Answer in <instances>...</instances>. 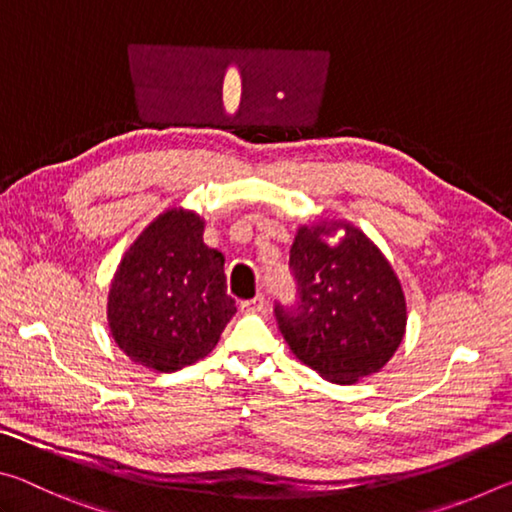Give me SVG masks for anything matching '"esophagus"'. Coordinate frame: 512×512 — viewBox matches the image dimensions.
Returning a JSON list of instances; mask_svg holds the SVG:
<instances>
[{
  "label": "esophagus",
  "instance_id": "esophagus-1",
  "mask_svg": "<svg viewBox=\"0 0 512 512\" xmlns=\"http://www.w3.org/2000/svg\"><path fill=\"white\" fill-rule=\"evenodd\" d=\"M264 296L262 293H257V296L253 298V300H244L241 302V311H244V314H259V311L264 309Z\"/></svg>",
  "mask_w": 512,
  "mask_h": 512
}]
</instances>
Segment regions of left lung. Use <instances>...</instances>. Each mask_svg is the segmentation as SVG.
<instances>
[{
	"instance_id": "1",
	"label": "left lung",
	"mask_w": 512,
	"mask_h": 512,
	"mask_svg": "<svg viewBox=\"0 0 512 512\" xmlns=\"http://www.w3.org/2000/svg\"><path fill=\"white\" fill-rule=\"evenodd\" d=\"M289 266L298 302L275 305V318L291 352L334 384L384 368L404 339L406 298L375 241L350 221L316 219L298 228Z\"/></svg>"
}]
</instances>
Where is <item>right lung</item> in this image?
I'll return each mask as SVG.
<instances>
[{"label": "right lung", "mask_w": 512, "mask_h": 512, "mask_svg": "<svg viewBox=\"0 0 512 512\" xmlns=\"http://www.w3.org/2000/svg\"><path fill=\"white\" fill-rule=\"evenodd\" d=\"M205 221L171 207L146 225L115 271L108 327L128 359L176 372L207 357L237 314L225 287V257L205 246Z\"/></svg>", "instance_id": "1"}]
</instances>
